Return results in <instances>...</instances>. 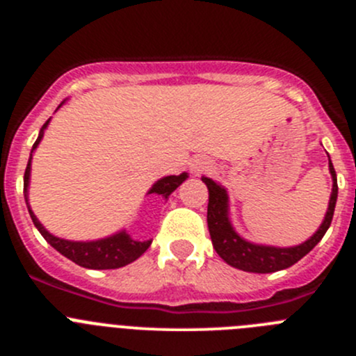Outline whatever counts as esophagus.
<instances>
[{"instance_id":"esophagus-1","label":"esophagus","mask_w":356,"mask_h":356,"mask_svg":"<svg viewBox=\"0 0 356 356\" xmlns=\"http://www.w3.org/2000/svg\"><path fill=\"white\" fill-rule=\"evenodd\" d=\"M189 167H191L193 174H201V172L211 170V168H213V163H211V161L208 160V158L196 156L195 160L191 161V165H189Z\"/></svg>"}]
</instances>
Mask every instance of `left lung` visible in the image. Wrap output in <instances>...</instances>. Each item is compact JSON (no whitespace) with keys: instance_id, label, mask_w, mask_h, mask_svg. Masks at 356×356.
<instances>
[{"instance_id":"8db88e82","label":"left lung","mask_w":356,"mask_h":356,"mask_svg":"<svg viewBox=\"0 0 356 356\" xmlns=\"http://www.w3.org/2000/svg\"><path fill=\"white\" fill-rule=\"evenodd\" d=\"M329 172H331L332 177V193L321 227L305 243L288 248L257 245V243H251L241 238L236 232V229L232 227L231 217H229L227 189L224 186L217 184L215 181H211L210 177H204L203 175L201 181L208 188V231H210L211 245H213L218 257L225 264L231 265V267L245 272H253V274H270V272L284 270V268L296 264L298 260H301L305 254L310 253L317 246V243L324 238V234L327 232L329 225L332 222L334 208H336L337 200V179L331 158H329Z\"/></svg>"}]
</instances>
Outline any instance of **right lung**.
I'll list each match as a JSON object with an SVG mask.
<instances>
[{"instance_id": "right-lung-1", "label": "right lung", "mask_w": 356, "mask_h": 356, "mask_svg": "<svg viewBox=\"0 0 356 356\" xmlns=\"http://www.w3.org/2000/svg\"><path fill=\"white\" fill-rule=\"evenodd\" d=\"M65 102L60 103V106ZM58 106V108H60ZM56 108V110H58ZM49 120H46V124L42 125L41 131H39L38 139H35L34 146L31 149V158L27 161V168H25L24 174V198L27 203L29 213H31L32 222L38 227V231L41 232L42 238L55 248L58 253H62L63 257H67L68 260H72L74 264L81 265L84 268H95V270H106V268H120L129 265L131 261L138 260L149 245H152V239L148 241H136L125 231L115 232V234L108 236V238L95 239V241H70V239H62L53 236L51 232L46 231L44 225L38 220V217L34 215V211L31 210V204H29V182H31V163H32V153L35 152V148L41 143L42 136H44L46 127H48ZM188 172H182L179 175H167V177L158 179L155 184L149 188L148 195H160L161 198L167 200L182 182L188 179Z\"/></svg>"}]
</instances>
